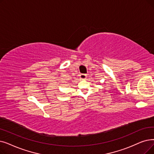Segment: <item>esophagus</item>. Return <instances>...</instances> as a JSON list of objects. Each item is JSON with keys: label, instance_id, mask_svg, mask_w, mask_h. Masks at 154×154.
<instances>
[{"label": "esophagus", "instance_id": "1", "mask_svg": "<svg viewBox=\"0 0 154 154\" xmlns=\"http://www.w3.org/2000/svg\"><path fill=\"white\" fill-rule=\"evenodd\" d=\"M80 78H81V79H85L87 78V75L86 74H84V73H82V74L80 75Z\"/></svg>", "mask_w": 154, "mask_h": 154}]
</instances>
